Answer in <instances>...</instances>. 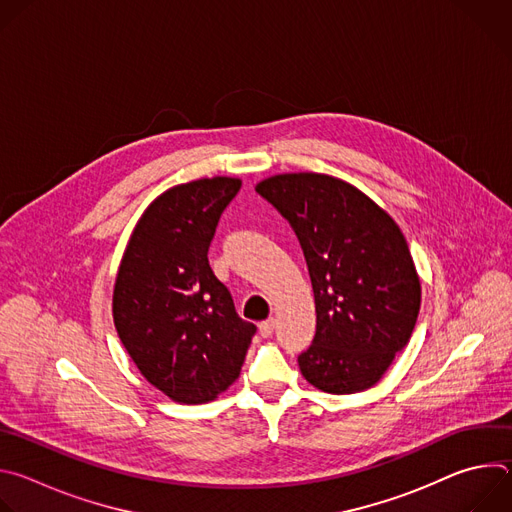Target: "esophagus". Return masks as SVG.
Listing matches in <instances>:
<instances>
[{"instance_id":"esophagus-1","label":"esophagus","mask_w":512,"mask_h":512,"mask_svg":"<svg viewBox=\"0 0 512 512\" xmlns=\"http://www.w3.org/2000/svg\"><path fill=\"white\" fill-rule=\"evenodd\" d=\"M273 330H275V320H273V318H269V320H265V322L259 324V334H261L263 338H269V336L273 334Z\"/></svg>"}]
</instances>
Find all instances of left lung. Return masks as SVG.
Instances as JSON below:
<instances>
[{
  "label": "left lung",
  "instance_id": "left-lung-1",
  "mask_svg": "<svg viewBox=\"0 0 512 512\" xmlns=\"http://www.w3.org/2000/svg\"><path fill=\"white\" fill-rule=\"evenodd\" d=\"M294 229L312 279L316 334L298 356L314 387L371 389L415 328L421 285L393 218L354 186L326 174H281L257 184Z\"/></svg>",
  "mask_w": 512,
  "mask_h": 512
}]
</instances>
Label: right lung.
<instances>
[{"label":"right lung","mask_w":512,"mask_h":512,"mask_svg":"<svg viewBox=\"0 0 512 512\" xmlns=\"http://www.w3.org/2000/svg\"><path fill=\"white\" fill-rule=\"evenodd\" d=\"M241 180L202 178L143 212L113 291L117 334L139 373L178 403H206L241 373L257 326L239 318L208 263L221 214Z\"/></svg>","instance_id":"add662e5"}]
</instances>
